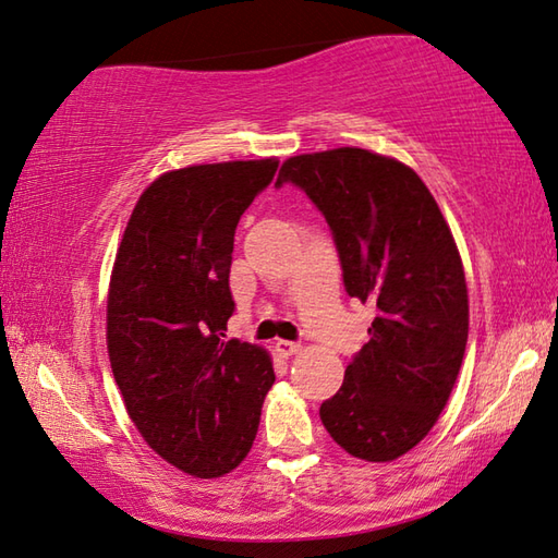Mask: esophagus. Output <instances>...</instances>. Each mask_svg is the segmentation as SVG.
<instances>
[{
	"label": "esophagus",
	"instance_id": "1",
	"mask_svg": "<svg viewBox=\"0 0 558 558\" xmlns=\"http://www.w3.org/2000/svg\"><path fill=\"white\" fill-rule=\"evenodd\" d=\"M300 351V343H294V341H276V353L278 355H282V357H290V355H294Z\"/></svg>",
	"mask_w": 558,
	"mask_h": 558
}]
</instances>
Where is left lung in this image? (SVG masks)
Wrapping results in <instances>:
<instances>
[{"label":"left lung","mask_w":558,"mask_h":558,"mask_svg":"<svg viewBox=\"0 0 558 558\" xmlns=\"http://www.w3.org/2000/svg\"><path fill=\"white\" fill-rule=\"evenodd\" d=\"M282 183L326 217L345 292L377 310L322 403L324 428L357 460H397L430 433L462 367L469 298L450 227L416 171L367 149L290 157Z\"/></svg>","instance_id":"left-lung-1"}]
</instances>
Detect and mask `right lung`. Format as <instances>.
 Listing matches in <instances>:
<instances>
[{
	"instance_id": "1",
	"label": "right lung",
	"mask_w": 558,
	"mask_h": 558,
	"mask_svg": "<svg viewBox=\"0 0 558 558\" xmlns=\"http://www.w3.org/2000/svg\"><path fill=\"white\" fill-rule=\"evenodd\" d=\"M278 159L185 167L140 195L116 254L106 341L142 438L181 472L229 474L254 445L276 381L264 348L225 341L239 217Z\"/></svg>"
}]
</instances>
